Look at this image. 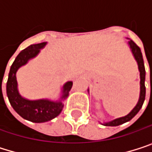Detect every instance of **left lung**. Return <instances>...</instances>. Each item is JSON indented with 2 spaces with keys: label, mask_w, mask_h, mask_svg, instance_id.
Segmentation results:
<instances>
[{
  "label": "left lung",
  "mask_w": 152,
  "mask_h": 152,
  "mask_svg": "<svg viewBox=\"0 0 152 152\" xmlns=\"http://www.w3.org/2000/svg\"><path fill=\"white\" fill-rule=\"evenodd\" d=\"M130 48H131V51L136 58L137 61V64H138V69H139V71H140V78H141V81H140V98H139V101L137 103V105L135 106V108L126 116L124 117H121V118H118L116 120H113L110 122H107L106 123V126H119L121 124H123L129 121H130L133 117H135L137 115V113L140 111V109L142 108V104L144 102V99H145V92H146V89H145V84H144V81H145V69H144V63H143V59H142V52H141V49L140 47L137 46V44L130 40L129 42Z\"/></svg>",
  "instance_id": "8db88e82"
}]
</instances>
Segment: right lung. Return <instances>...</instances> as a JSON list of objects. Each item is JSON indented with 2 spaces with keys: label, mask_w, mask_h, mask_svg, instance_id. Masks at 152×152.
Masks as SVG:
<instances>
[{
  "label": "right lung",
  "mask_w": 152,
  "mask_h": 152,
  "mask_svg": "<svg viewBox=\"0 0 152 152\" xmlns=\"http://www.w3.org/2000/svg\"><path fill=\"white\" fill-rule=\"evenodd\" d=\"M46 44V42H42L31 45L21 51L10 67L7 82V95L14 110L23 119L37 123L46 122L58 116L62 110V103L61 101L53 102L47 99L27 100L23 99L17 91L15 73L21 66L26 64L30 59L35 57L39 53V49L43 48ZM72 85V82H68L64 84L61 99L68 97Z\"/></svg>",
  "instance_id": "right-lung-1"
}]
</instances>
